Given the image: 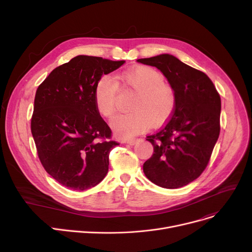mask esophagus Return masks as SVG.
<instances>
[{
    "mask_svg": "<svg viewBox=\"0 0 252 252\" xmlns=\"http://www.w3.org/2000/svg\"><path fill=\"white\" fill-rule=\"evenodd\" d=\"M138 139H133V140H127V141H126L125 143H126V144H128V145H130V146H134L135 144H137L138 143Z\"/></svg>",
    "mask_w": 252,
    "mask_h": 252,
    "instance_id": "obj_1",
    "label": "esophagus"
}]
</instances>
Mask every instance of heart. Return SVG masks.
I'll use <instances>...</instances> for the list:
<instances>
[{
	"label": "heart",
	"mask_w": 252,
	"mask_h": 252,
	"mask_svg": "<svg viewBox=\"0 0 252 252\" xmlns=\"http://www.w3.org/2000/svg\"><path fill=\"white\" fill-rule=\"evenodd\" d=\"M125 85L139 92L131 110L134 112L117 116L111 123L114 134L129 139L146 131L151 124L164 123L173 114L177 97L173 87L164 83L161 72L149 67L138 66L121 74ZM117 84L109 75L99 78L94 91L97 110L105 117L111 118L117 110Z\"/></svg>",
	"instance_id": "heart-1"
}]
</instances>
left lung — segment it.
Segmentation results:
<instances>
[{
	"label": "left lung",
	"instance_id": "1",
	"mask_svg": "<svg viewBox=\"0 0 252 252\" xmlns=\"http://www.w3.org/2000/svg\"><path fill=\"white\" fill-rule=\"evenodd\" d=\"M137 61L159 69L177 97L169 121L146 139L154 153L143 164L144 174L162 188L186 186L202 174L219 139L220 97L204 72L173 55Z\"/></svg>",
	"mask_w": 252,
	"mask_h": 252
}]
</instances>
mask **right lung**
<instances>
[{
	"mask_svg": "<svg viewBox=\"0 0 252 252\" xmlns=\"http://www.w3.org/2000/svg\"><path fill=\"white\" fill-rule=\"evenodd\" d=\"M125 63L78 55L53 70L38 86L32 134L47 173L72 190L98 185L108 173L111 129L97 110L94 91L103 74Z\"/></svg>",
	"mask_w": 252,
	"mask_h": 252,
	"instance_id": "right-lung-1",
	"label": "right lung"
}]
</instances>
